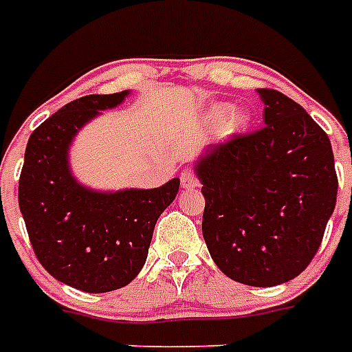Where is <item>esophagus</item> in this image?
Masks as SVG:
<instances>
[{
	"mask_svg": "<svg viewBox=\"0 0 352 352\" xmlns=\"http://www.w3.org/2000/svg\"><path fill=\"white\" fill-rule=\"evenodd\" d=\"M181 186H183L184 190H196L199 186V181L196 179L192 169H184L183 173H181Z\"/></svg>",
	"mask_w": 352,
	"mask_h": 352,
	"instance_id": "34e87169",
	"label": "esophagus"
}]
</instances>
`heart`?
Here are the masks:
<instances>
[{"label": "heart", "mask_w": 352, "mask_h": 352, "mask_svg": "<svg viewBox=\"0 0 352 352\" xmlns=\"http://www.w3.org/2000/svg\"><path fill=\"white\" fill-rule=\"evenodd\" d=\"M207 120L213 126H224L226 131H239L249 122V115L241 109H234L230 103H217L207 111Z\"/></svg>", "instance_id": "heart-1"}]
</instances>
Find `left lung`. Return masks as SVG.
I'll return each instance as SVG.
<instances>
[{"instance_id": "left-lung-1", "label": "left lung", "mask_w": 352, "mask_h": 352, "mask_svg": "<svg viewBox=\"0 0 352 352\" xmlns=\"http://www.w3.org/2000/svg\"><path fill=\"white\" fill-rule=\"evenodd\" d=\"M264 128L207 146L194 171L206 198L201 232L230 279L275 287L317 254L338 196L330 139L302 105L270 88Z\"/></svg>"}]
</instances>
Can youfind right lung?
<instances>
[{
    "label": "right lung",
    "mask_w": 352,
    "mask_h": 352,
    "mask_svg": "<svg viewBox=\"0 0 352 352\" xmlns=\"http://www.w3.org/2000/svg\"><path fill=\"white\" fill-rule=\"evenodd\" d=\"M128 96L92 94L64 105L30 135L20 173L19 206L35 256L54 279L94 294L138 277L154 224L181 184L175 177L158 188L96 190L73 175L77 133Z\"/></svg>",
    "instance_id": "add662e5"
}]
</instances>
